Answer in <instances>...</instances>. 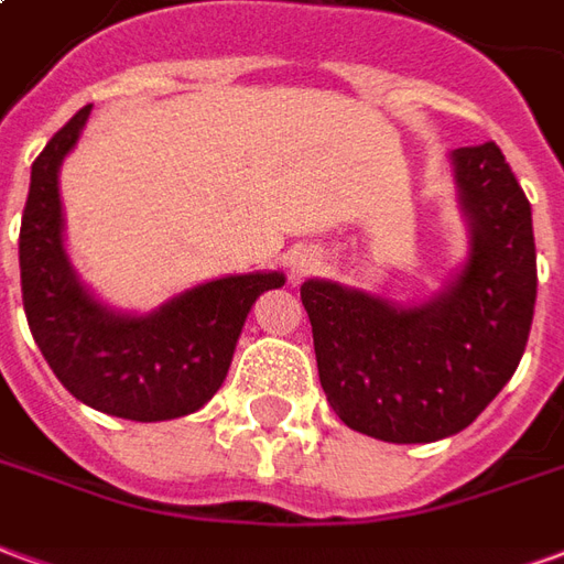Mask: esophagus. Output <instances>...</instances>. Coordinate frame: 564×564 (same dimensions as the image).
<instances>
[{
  "mask_svg": "<svg viewBox=\"0 0 564 564\" xmlns=\"http://www.w3.org/2000/svg\"><path fill=\"white\" fill-rule=\"evenodd\" d=\"M314 265H317V257H314V253H295V257L290 259V274L299 281V278H305Z\"/></svg>",
  "mask_w": 564,
  "mask_h": 564,
  "instance_id": "1",
  "label": "esophagus"
}]
</instances>
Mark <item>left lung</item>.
Here are the masks:
<instances>
[{
  "label": "left lung",
  "mask_w": 564,
  "mask_h": 564,
  "mask_svg": "<svg viewBox=\"0 0 564 564\" xmlns=\"http://www.w3.org/2000/svg\"><path fill=\"white\" fill-rule=\"evenodd\" d=\"M471 257L420 307L332 281L302 283L319 383L362 435L429 444L471 425L513 378L538 295L532 205L496 141L453 150Z\"/></svg>",
  "instance_id": "1"
}]
</instances>
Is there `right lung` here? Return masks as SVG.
<instances>
[{"instance_id": "right-lung-1", "label": "right lung", "mask_w": 564, "mask_h": 564, "mask_svg": "<svg viewBox=\"0 0 564 564\" xmlns=\"http://www.w3.org/2000/svg\"><path fill=\"white\" fill-rule=\"evenodd\" d=\"M93 105H84L32 162L20 223V290L39 350L59 383L96 411L139 423L198 411L226 380L250 307L283 274H238L202 283L148 317L102 307L75 278L63 250L56 172Z\"/></svg>"}]
</instances>
